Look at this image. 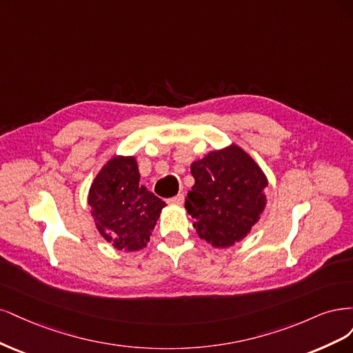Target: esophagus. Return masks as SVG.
I'll return each mask as SVG.
<instances>
[{"mask_svg": "<svg viewBox=\"0 0 353 353\" xmlns=\"http://www.w3.org/2000/svg\"><path fill=\"white\" fill-rule=\"evenodd\" d=\"M167 203H173V205H180V203H183V195H180V193H179V195L167 199Z\"/></svg>", "mask_w": 353, "mask_h": 353, "instance_id": "34e87169", "label": "esophagus"}]
</instances>
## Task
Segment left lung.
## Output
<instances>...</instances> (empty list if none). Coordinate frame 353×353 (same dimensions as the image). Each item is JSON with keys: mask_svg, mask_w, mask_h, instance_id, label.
Returning <instances> with one entry per match:
<instances>
[{"mask_svg": "<svg viewBox=\"0 0 353 353\" xmlns=\"http://www.w3.org/2000/svg\"><path fill=\"white\" fill-rule=\"evenodd\" d=\"M195 185L185 198L198 236L225 249L245 239L265 210L268 179L263 168L236 143L214 150L190 164Z\"/></svg>", "mask_w": 353, "mask_h": 353, "instance_id": "obj_1", "label": "left lung"}]
</instances>
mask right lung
<instances>
[{"mask_svg": "<svg viewBox=\"0 0 353 353\" xmlns=\"http://www.w3.org/2000/svg\"><path fill=\"white\" fill-rule=\"evenodd\" d=\"M139 180L134 155H114L101 167L89 188L88 203L97 229L117 251L143 249L165 207Z\"/></svg>", "mask_w": 353, "mask_h": 353, "instance_id": "1", "label": "right lung"}]
</instances>
